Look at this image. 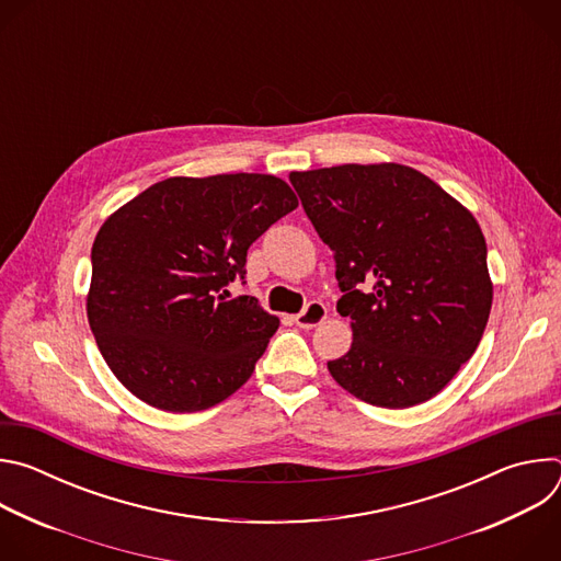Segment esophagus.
Masks as SVG:
<instances>
[{
	"label": "esophagus",
	"instance_id": "34e87169",
	"mask_svg": "<svg viewBox=\"0 0 561 561\" xmlns=\"http://www.w3.org/2000/svg\"><path fill=\"white\" fill-rule=\"evenodd\" d=\"M327 314H329V310L322 301H310L301 312L295 314V324L299 329H314L324 322Z\"/></svg>",
	"mask_w": 561,
	"mask_h": 561
}]
</instances>
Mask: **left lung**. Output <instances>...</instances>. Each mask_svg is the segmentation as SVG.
<instances>
[{"label":"left lung","mask_w":561,"mask_h":561,"mask_svg":"<svg viewBox=\"0 0 561 561\" xmlns=\"http://www.w3.org/2000/svg\"><path fill=\"white\" fill-rule=\"evenodd\" d=\"M317 234L333 251L351 317V351L333 379L381 409L435 397L484 335L493 282L472 213L402 164L290 173Z\"/></svg>","instance_id":"8db88e82"}]
</instances>
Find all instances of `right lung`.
<instances>
[{
    "label": "right lung",
    "instance_id": "obj_1",
    "mask_svg": "<svg viewBox=\"0 0 561 561\" xmlns=\"http://www.w3.org/2000/svg\"><path fill=\"white\" fill-rule=\"evenodd\" d=\"M260 173L169 178L117 208L93 242L89 324L113 375L148 407L206 411L242 388L279 319L228 299L247 253L297 208Z\"/></svg>",
    "mask_w": 561,
    "mask_h": 561
}]
</instances>
